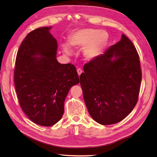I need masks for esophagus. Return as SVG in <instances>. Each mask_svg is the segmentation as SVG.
<instances>
[{
  "instance_id": "esophagus-1",
  "label": "esophagus",
  "mask_w": 157,
  "mask_h": 157,
  "mask_svg": "<svg viewBox=\"0 0 157 157\" xmlns=\"http://www.w3.org/2000/svg\"><path fill=\"white\" fill-rule=\"evenodd\" d=\"M77 72H78V75H81V74H82V73L83 72L82 70L81 69V68H78L77 69Z\"/></svg>"
}]
</instances>
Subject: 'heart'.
I'll return each instance as SVG.
<instances>
[{
    "label": "heart",
    "mask_w": 157,
    "mask_h": 157,
    "mask_svg": "<svg viewBox=\"0 0 157 157\" xmlns=\"http://www.w3.org/2000/svg\"><path fill=\"white\" fill-rule=\"evenodd\" d=\"M108 39L107 34L103 31H98L93 29H81L74 32L68 38L69 45L75 48H82L84 57L88 59L96 57ZM63 49L67 54L71 53L67 44L63 45Z\"/></svg>",
    "instance_id": "obj_1"
}]
</instances>
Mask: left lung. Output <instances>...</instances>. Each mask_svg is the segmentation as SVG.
<instances>
[{
    "label": "left lung",
    "mask_w": 157,
    "mask_h": 157,
    "mask_svg": "<svg viewBox=\"0 0 157 157\" xmlns=\"http://www.w3.org/2000/svg\"><path fill=\"white\" fill-rule=\"evenodd\" d=\"M80 85L88 111L101 125L118 123L138 101L142 71L137 50L124 34L83 67Z\"/></svg>",
    "instance_id": "8db88e82"
}]
</instances>
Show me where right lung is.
Here are the masks:
<instances>
[{"label": "right lung", "instance_id": "1", "mask_svg": "<svg viewBox=\"0 0 157 157\" xmlns=\"http://www.w3.org/2000/svg\"><path fill=\"white\" fill-rule=\"evenodd\" d=\"M51 28H39L27 35L17 52L14 71L23 112L33 123L46 127L61 120L70 89L79 83L74 65L57 61V43Z\"/></svg>", "mask_w": 157, "mask_h": 157}]
</instances>
